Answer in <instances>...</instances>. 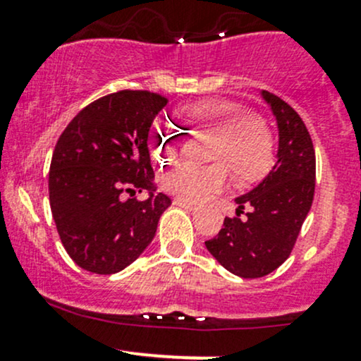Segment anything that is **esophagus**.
<instances>
[{
    "label": "esophagus",
    "mask_w": 361,
    "mask_h": 361,
    "mask_svg": "<svg viewBox=\"0 0 361 361\" xmlns=\"http://www.w3.org/2000/svg\"><path fill=\"white\" fill-rule=\"evenodd\" d=\"M174 204H176V206H180V207H185V209H188V211H192V209H195V204L194 202H190V201H185V199H174Z\"/></svg>",
    "instance_id": "esophagus-1"
}]
</instances>
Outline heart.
Here are the masks:
<instances>
[{
  "instance_id": "1",
  "label": "heart",
  "mask_w": 361,
  "mask_h": 361,
  "mask_svg": "<svg viewBox=\"0 0 361 361\" xmlns=\"http://www.w3.org/2000/svg\"><path fill=\"white\" fill-rule=\"evenodd\" d=\"M188 116L194 126L213 134L209 148L211 166L192 167L176 164L164 173L162 183L171 192L190 201H201L225 188L231 167L239 181H253L271 164V136L260 120L246 116L245 111L225 101L207 99L192 104ZM174 140L169 129L157 127L150 136V150L155 159H169L174 154Z\"/></svg>"
}]
</instances>
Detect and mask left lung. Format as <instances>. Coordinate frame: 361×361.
<instances>
[{
    "mask_svg": "<svg viewBox=\"0 0 361 361\" xmlns=\"http://www.w3.org/2000/svg\"><path fill=\"white\" fill-rule=\"evenodd\" d=\"M279 133L276 164L248 194L235 197L238 216L225 218L206 248L228 272L245 279L271 274L292 253L314 197L316 155L311 136L288 103L262 90ZM246 219H239L244 207Z\"/></svg>",
    "mask_w": 361,
    "mask_h": 361,
    "instance_id": "left-lung-1",
    "label": "left lung"
}]
</instances>
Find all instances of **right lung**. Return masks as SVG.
Wrapping results in <instances>:
<instances>
[{
	"label": "right lung",
	"instance_id": "obj_1",
	"mask_svg": "<svg viewBox=\"0 0 361 361\" xmlns=\"http://www.w3.org/2000/svg\"><path fill=\"white\" fill-rule=\"evenodd\" d=\"M167 104L148 90H118L83 108L61 134L49 173V197L61 243L76 265L115 274L154 239L171 199L155 194L148 152L152 123ZM147 190L145 202L123 191Z\"/></svg>",
	"mask_w": 361,
	"mask_h": 361
}]
</instances>
